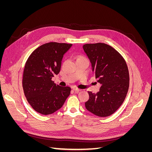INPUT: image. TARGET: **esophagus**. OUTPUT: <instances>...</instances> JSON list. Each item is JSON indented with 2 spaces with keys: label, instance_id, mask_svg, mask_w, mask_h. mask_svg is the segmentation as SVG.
Segmentation results:
<instances>
[{
  "label": "esophagus",
  "instance_id": "34e87169",
  "mask_svg": "<svg viewBox=\"0 0 152 152\" xmlns=\"http://www.w3.org/2000/svg\"><path fill=\"white\" fill-rule=\"evenodd\" d=\"M73 90L74 91H76V92H79V91H81L80 89L77 88V87H73Z\"/></svg>",
  "mask_w": 152,
  "mask_h": 152
}]
</instances>
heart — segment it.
<instances>
[{"label":"heart","instance_id":"heart-1","mask_svg":"<svg viewBox=\"0 0 152 152\" xmlns=\"http://www.w3.org/2000/svg\"><path fill=\"white\" fill-rule=\"evenodd\" d=\"M80 58H84L82 57V56H79V57H78V59H80Z\"/></svg>","mask_w":152,"mask_h":152}]
</instances>
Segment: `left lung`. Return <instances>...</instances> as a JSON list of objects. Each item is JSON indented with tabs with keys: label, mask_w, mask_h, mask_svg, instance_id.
Wrapping results in <instances>:
<instances>
[{
	"label": "left lung",
	"mask_w": 152,
	"mask_h": 152,
	"mask_svg": "<svg viewBox=\"0 0 152 152\" xmlns=\"http://www.w3.org/2000/svg\"><path fill=\"white\" fill-rule=\"evenodd\" d=\"M83 49L88 56L99 91H89L86 109L101 117L111 115L121 107L129 86V74L125 59L117 50L104 43L86 44Z\"/></svg>",
	"instance_id": "1"
}]
</instances>
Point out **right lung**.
I'll list each match as a JSON object with an SVG mask.
<instances>
[{
  "mask_svg": "<svg viewBox=\"0 0 152 152\" xmlns=\"http://www.w3.org/2000/svg\"><path fill=\"white\" fill-rule=\"evenodd\" d=\"M72 44L49 42L34 50L27 59L23 76V88L27 101L36 112L53 113L62 107L70 94V87L52 80L60 72L63 55Z\"/></svg>",
  "mask_w": 152,
  "mask_h": 152,
  "instance_id": "1",
  "label": "right lung"
}]
</instances>
